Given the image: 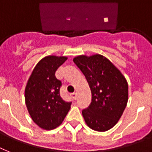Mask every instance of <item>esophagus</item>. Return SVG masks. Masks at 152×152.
Masks as SVG:
<instances>
[{
    "mask_svg": "<svg viewBox=\"0 0 152 152\" xmlns=\"http://www.w3.org/2000/svg\"><path fill=\"white\" fill-rule=\"evenodd\" d=\"M76 95H77V94H76V92L72 93V94H71V96H72V98H73L74 99H76Z\"/></svg>",
    "mask_w": 152,
    "mask_h": 152,
    "instance_id": "obj_1",
    "label": "esophagus"
}]
</instances>
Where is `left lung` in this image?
Here are the masks:
<instances>
[{
  "instance_id": "8db88e82",
  "label": "left lung",
  "mask_w": 152,
  "mask_h": 152,
  "mask_svg": "<svg viewBox=\"0 0 152 152\" xmlns=\"http://www.w3.org/2000/svg\"><path fill=\"white\" fill-rule=\"evenodd\" d=\"M74 63L85 76L91 91V102L82 111L91 129L105 132L118 123L128 102L126 79L102 55L77 56Z\"/></svg>"
}]
</instances>
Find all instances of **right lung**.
<instances>
[{
    "label": "right lung",
    "mask_w": 152,
    "mask_h": 152,
    "mask_svg": "<svg viewBox=\"0 0 152 152\" xmlns=\"http://www.w3.org/2000/svg\"><path fill=\"white\" fill-rule=\"evenodd\" d=\"M66 57L47 56L39 61L25 88V102L34 122L46 130L53 129L64 121L72 102L60 95L61 82L55 76Z\"/></svg>",
    "instance_id": "1"
}]
</instances>
